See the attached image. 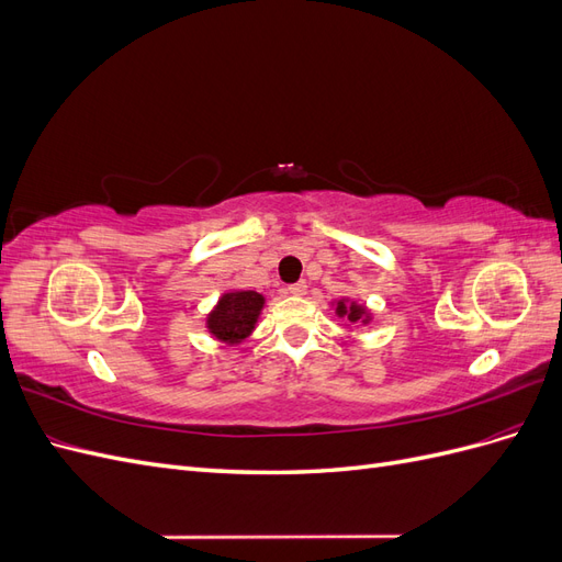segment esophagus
<instances>
[{"label":"esophagus","mask_w":562,"mask_h":562,"mask_svg":"<svg viewBox=\"0 0 562 562\" xmlns=\"http://www.w3.org/2000/svg\"><path fill=\"white\" fill-rule=\"evenodd\" d=\"M288 293H291V295H307V283H304V281H297V283H291V285H288Z\"/></svg>","instance_id":"esophagus-1"}]
</instances>
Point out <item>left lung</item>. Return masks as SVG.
<instances>
[{"instance_id":"8db88e82","label":"left lung","mask_w":562,"mask_h":562,"mask_svg":"<svg viewBox=\"0 0 562 562\" xmlns=\"http://www.w3.org/2000/svg\"><path fill=\"white\" fill-rule=\"evenodd\" d=\"M337 314L339 316H347L351 323L356 321H368V314H366V307H361V304H345V302H337Z\"/></svg>"}]
</instances>
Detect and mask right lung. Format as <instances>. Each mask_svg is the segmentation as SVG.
<instances>
[{
	"label": "right lung",
	"instance_id": "1",
	"mask_svg": "<svg viewBox=\"0 0 562 562\" xmlns=\"http://www.w3.org/2000/svg\"><path fill=\"white\" fill-rule=\"evenodd\" d=\"M265 297L255 291L225 293L209 316V330L227 345H239L255 328Z\"/></svg>",
	"mask_w": 562,
	"mask_h": 562
}]
</instances>
